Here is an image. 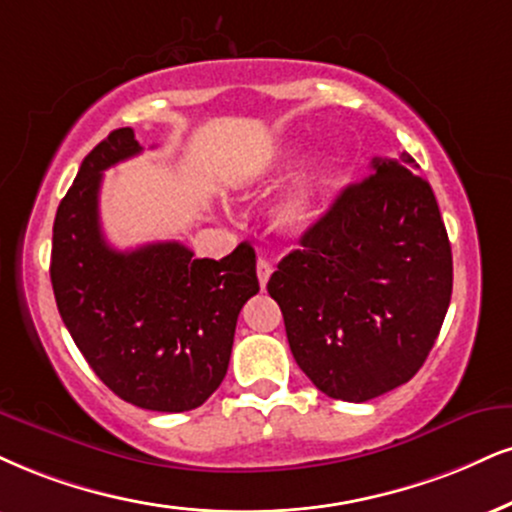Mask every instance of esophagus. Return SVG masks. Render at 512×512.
I'll use <instances>...</instances> for the list:
<instances>
[{
  "label": "esophagus",
  "instance_id": "obj_1",
  "mask_svg": "<svg viewBox=\"0 0 512 512\" xmlns=\"http://www.w3.org/2000/svg\"><path fill=\"white\" fill-rule=\"evenodd\" d=\"M256 275H258V285L266 287L268 280H270V275H273V266H270L266 258H258V263H256Z\"/></svg>",
  "mask_w": 512,
  "mask_h": 512
}]
</instances>
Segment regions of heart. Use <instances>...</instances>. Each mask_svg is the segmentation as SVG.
<instances>
[{"label":"heart","mask_w":512,"mask_h":512,"mask_svg":"<svg viewBox=\"0 0 512 512\" xmlns=\"http://www.w3.org/2000/svg\"><path fill=\"white\" fill-rule=\"evenodd\" d=\"M287 166V156L273 163V170ZM334 185V166L332 161H318L308 173L301 175L299 180L289 187V192L277 201L273 208V225L277 232L287 237L306 235L311 227L318 223L323 204Z\"/></svg>","instance_id":"heart-1"}]
</instances>
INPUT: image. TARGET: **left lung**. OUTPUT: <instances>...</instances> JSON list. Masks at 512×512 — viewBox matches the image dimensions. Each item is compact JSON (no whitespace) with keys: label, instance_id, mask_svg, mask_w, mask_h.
<instances>
[{"label":"left lung","instance_id":"8db88e82","mask_svg":"<svg viewBox=\"0 0 512 512\" xmlns=\"http://www.w3.org/2000/svg\"><path fill=\"white\" fill-rule=\"evenodd\" d=\"M413 156L372 159L268 280L294 361L332 399L363 403L406 384L451 304L453 258Z\"/></svg>","mask_w":512,"mask_h":512}]
</instances>
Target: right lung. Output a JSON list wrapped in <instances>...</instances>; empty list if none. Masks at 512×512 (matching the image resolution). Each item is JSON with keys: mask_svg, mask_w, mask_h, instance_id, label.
I'll return each mask as SVG.
<instances>
[{"mask_svg": "<svg viewBox=\"0 0 512 512\" xmlns=\"http://www.w3.org/2000/svg\"><path fill=\"white\" fill-rule=\"evenodd\" d=\"M140 151L132 128H118L85 156L56 211L49 275L63 325L99 380L137 408L182 413L223 382L237 315L258 292L256 254L246 242L220 261L180 242L106 244L102 173Z\"/></svg>", "mask_w": 512, "mask_h": 512, "instance_id": "1", "label": "right lung"}]
</instances>
